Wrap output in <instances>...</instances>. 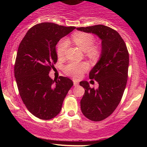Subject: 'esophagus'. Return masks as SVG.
<instances>
[{
  "instance_id": "34e87169",
  "label": "esophagus",
  "mask_w": 147,
  "mask_h": 147,
  "mask_svg": "<svg viewBox=\"0 0 147 147\" xmlns=\"http://www.w3.org/2000/svg\"><path fill=\"white\" fill-rule=\"evenodd\" d=\"M73 84H74V86H77L79 85V83L76 80H73Z\"/></svg>"
}]
</instances>
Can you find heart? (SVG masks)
<instances>
[{"mask_svg": "<svg viewBox=\"0 0 147 147\" xmlns=\"http://www.w3.org/2000/svg\"><path fill=\"white\" fill-rule=\"evenodd\" d=\"M72 40L79 48L86 52L87 55L90 58H95L99 54V49L97 46H94L95 38L90 34L85 32H77L72 36ZM68 41L62 39L57 46V55L62 57L65 55V51L68 46ZM88 68V65L86 62L72 61L64 67L63 70L66 75L74 78H79L83 72Z\"/></svg>", "mask_w": 147, "mask_h": 147, "instance_id": "heart-1", "label": "heart"}]
</instances>
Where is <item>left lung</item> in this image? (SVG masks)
Instances as JSON below:
<instances>
[{"label":"left lung","instance_id":"1","mask_svg":"<svg viewBox=\"0 0 147 147\" xmlns=\"http://www.w3.org/2000/svg\"><path fill=\"white\" fill-rule=\"evenodd\" d=\"M77 30L94 34L102 40L99 59L89 73V78L99 84L98 88H91L86 81L79 83L85 88L80 102L82 113L99 122L111 115L122 99L127 82L129 52L119 34L109 27L97 25Z\"/></svg>","mask_w":147,"mask_h":147}]
</instances>
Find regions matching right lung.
Masks as SVG:
<instances>
[{
  "label": "right lung",
  "instance_id": "add662e5",
  "mask_svg": "<svg viewBox=\"0 0 147 147\" xmlns=\"http://www.w3.org/2000/svg\"><path fill=\"white\" fill-rule=\"evenodd\" d=\"M75 27L42 23L30 28L18 46L14 77L22 100L35 117L48 120L60 113L73 86L68 77L52 79L49 72L57 61L56 45Z\"/></svg>",
  "mask_w": 147,
  "mask_h": 147
}]
</instances>
